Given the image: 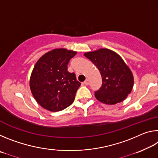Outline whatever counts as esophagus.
Returning a JSON list of instances; mask_svg holds the SVG:
<instances>
[{
    "label": "esophagus",
    "mask_w": 158,
    "mask_h": 158,
    "mask_svg": "<svg viewBox=\"0 0 158 158\" xmlns=\"http://www.w3.org/2000/svg\"><path fill=\"white\" fill-rule=\"evenodd\" d=\"M84 84H85V85H89V79H86L84 81Z\"/></svg>",
    "instance_id": "34e87169"
}]
</instances>
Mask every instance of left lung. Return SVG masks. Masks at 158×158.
<instances>
[{"label":"left lung","mask_w":158,"mask_h":158,"mask_svg":"<svg viewBox=\"0 0 158 158\" xmlns=\"http://www.w3.org/2000/svg\"><path fill=\"white\" fill-rule=\"evenodd\" d=\"M100 72L102 85L95 92L96 99L106 105L123 101L132 91L134 77L123 58L114 51L99 49L84 53Z\"/></svg>","instance_id":"left-lung-1"}]
</instances>
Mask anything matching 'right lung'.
Here are the masks:
<instances>
[{
  "instance_id": "add662e5",
  "label": "right lung",
  "mask_w": 158,
  "mask_h": 158,
  "mask_svg": "<svg viewBox=\"0 0 158 158\" xmlns=\"http://www.w3.org/2000/svg\"><path fill=\"white\" fill-rule=\"evenodd\" d=\"M77 52L64 48L49 51L39 58L30 78L35 100L50 111H59L73 103L81 83L68 71L69 60Z\"/></svg>"
}]
</instances>
